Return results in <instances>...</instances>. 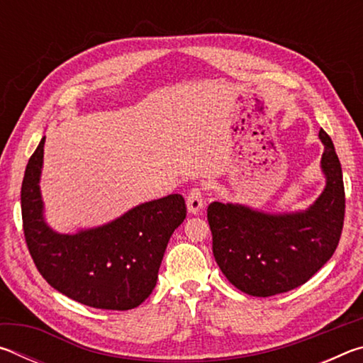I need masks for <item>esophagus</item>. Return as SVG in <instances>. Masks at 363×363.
<instances>
[{
	"instance_id": "34e87169",
	"label": "esophagus",
	"mask_w": 363,
	"mask_h": 363,
	"mask_svg": "<svg viewBox=\"0 0 363 363\" xmlns=\"http://www.w3.org/2000/svg\"><path fill=\"white\" fill-rule=\"evenodd\" d=\"M187 211L190 214H199L203 208V189L194 187L187 195Z\"/></svg>"
}]
</instances>
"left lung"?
<instances>
[{
  "label": "left lung",
  "instance_id": "8db88e82",
  "mask_svg": "<svg viewBox=\"0 0 363 363\" xmlns=\"http://www.w3.org/2000/svg\"><path fill=\"white\" fill-rule=\"evenodd\" d=\"M320 168L322 194L309 208L266 213L240 203L213 201L208 223L213 255L230 284L251 296L267 298L306 284L333 256L344 220L341 163L327 133Z\"/></svg>",
  "mask_w": 363,
  "mask_h": 363
}]
</instances>
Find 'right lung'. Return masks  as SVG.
I'll return each mask as SVG.
<instances>
[{
	"label": "right lung",
	"mask_w": 363,
	"mask_h": 363,
	"mask_svg": "<svg viewBox=\"0 0 363 363\" xmlns=\"http://www.w3.org/2000/svg\"><path fill=\"white\" fill-rule=\"evenodd\" d=\"M45 140L30 157L21 203L30 255L49 285L96 309L130 311L149 298L173 232L186 219L182 195L131 208L107 224L59 233L45 219L40 179Z\"/></svg>",
	"instance_id": "1"
}]
</instances>
